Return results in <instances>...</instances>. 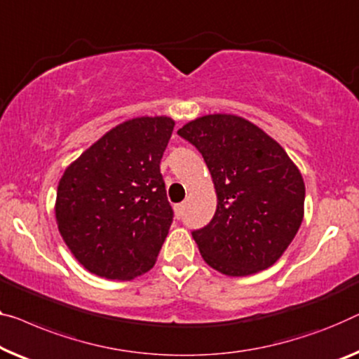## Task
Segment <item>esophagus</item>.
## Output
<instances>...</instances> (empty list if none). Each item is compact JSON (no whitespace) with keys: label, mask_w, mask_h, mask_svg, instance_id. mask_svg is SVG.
Segmentation results:
<instances>
[{"label":"esophagus","mask_w":359,"mask_h":359,"mask_svg":"<svg viewBox=\"0 0 359 359\" xmlns=\"http://www.w3.org/2000/svg\"><path fill=\"white\" fill-rule=\"evenodd\" d=\"M184 205H182V203H180V205H175L174 206V212H175V216H177V219H180V216H182V212H184Z\"/></svg>","instance_id":"obj_1"}]
</instances>
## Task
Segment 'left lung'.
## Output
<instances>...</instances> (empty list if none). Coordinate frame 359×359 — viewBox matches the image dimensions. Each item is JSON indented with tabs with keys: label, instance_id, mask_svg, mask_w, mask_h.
<instances>
[{
	"label": "left lung",
	"instance_id": "1",
	"mask_svg": "<svg viewBox=\"0 0 359 359\" xmlns=\"http://www.w3.org/2000/svg\"><path fill=\"white\" fill-rule=\"evenodd\" d=\"M177 133L203 154L217 195L211 222L191 233L203 259L231 277L267 269L304 216L297 164L263 128L235 114L196 117Z\"/></svg>",
	"mask_w": 359,
	"mask_h": 359
}]
</instances>
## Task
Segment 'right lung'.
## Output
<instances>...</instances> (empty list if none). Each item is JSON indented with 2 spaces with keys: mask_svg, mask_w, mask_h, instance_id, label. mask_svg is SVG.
<instances>
[{
  "mask_svg": "<svg viewBox=\"0 0 359 359\" xmlns=\"http://www.w3.org/2000/svg\"><path fill=\"white\" fill-rule=\"evenodd\" d=\"M175 122L133 117L112 127L67 165L57 185L60 233L85 269L132 280L156 263L172 210L159 170Z\"/></svg>",
  "mask_w": 359,
  "mask_h": 359,
  "instance_id": "obj_1",
  "label": "right lung"
}]
</instances>
